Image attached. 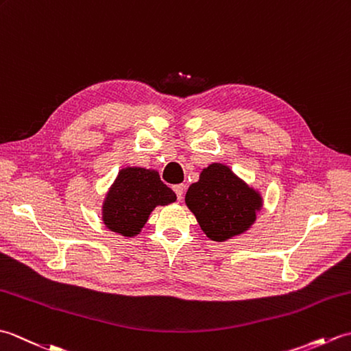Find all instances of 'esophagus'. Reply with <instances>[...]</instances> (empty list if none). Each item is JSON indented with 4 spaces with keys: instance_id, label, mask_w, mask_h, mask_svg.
<instances>
[{
    "instance_id": "34e87169",
    "label": "esophagus",
    "mask_w": 351,
    "mask_h": 351,
    "mask_svg": "<svg viewBox=\"0 0 351 351\" xmlns=\"http://www.w3.org/2000/svg\"><path fill=\"white\" fill-rule=\"evenodd\" d=\"M173 191H175V195H176V197H178V200H181V199H182V195H184V185H182V184L173 185Z\"/></svg>"
}]
</instances>
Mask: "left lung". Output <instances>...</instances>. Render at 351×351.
I'll use <instances>...</instances> for the list:
<instances>
[{
  "label": "left lung",
  "mask_w": 351,
  "mask_h": 351,
  "mask_svg": "<svg viewBox=\"0 0 351 351\" xmlns=\"http://www.w3.org/2000/svg\"><path fill=\"white\" fill-rule=\"evenodd\" d=\"M185 204L208 238L226 241L250 228L263 200L228 166L215 162L204 169L199 181L190 185Z\"/></svg>",
  "instance_id": "left-lung-1"
}]
</instances>
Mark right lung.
Instances as JSON below:
<instances>
[{"instance_id": "1", "label": "right lung", "mask_w": 351, "mask_h": 351, "mask_svg": "<svg viewBox=\"0 0 351 351\" xmlns=\"http://www.w3.org/2000/svg\"><path fill=\"white\" fill-rule=\"evenodd\" d=\"M176 195L160 180L158 171L141 167H126L116 181L102 206L106 226L123 237H134L147 221L156 205H167Z\"/></svg>"}]
</instances>
